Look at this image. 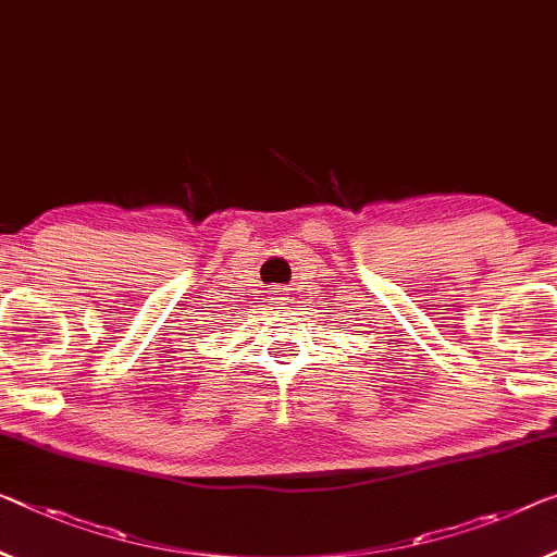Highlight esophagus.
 <instances>
[{
    "label": "esophagus",
    "instance_id": "obj_1",
    "mask_svg": "<svg viewBox=\"0 0 557 557\" xmlns=\"http://www.w3.org/2000/svg\"><path fill=\"white\" fill-rule=\"evenodd\" d=\"M273 296H276V298H284L286 294H284V290H278V288H276V290H273Z\"/></svg>",
    "mask_w": 557,
    "mask_h": 557
}]
</instances>
